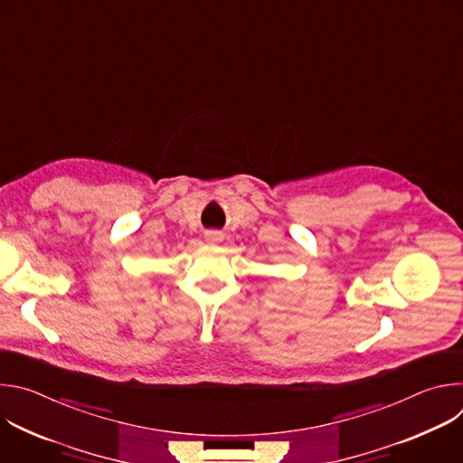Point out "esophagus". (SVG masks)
Listing matches in <instances>:
<instances>
[{
  "mask_svg": "<svg viewBox=\"0 0 463 463\" xmlns=\"http://www.w3.org/2000/svg\"><path fill=\"white\" fill-rule=\"evenodd\" d=\"M205 241L211 243V245H216V243L223 241V232H220V231H209V232H205Z\"/></svg>",
  "mask_w": 463,
  "mask_h": 463,
  "instance_id": "obj_1",
  "label": "esophagus"
}]
</instances>
